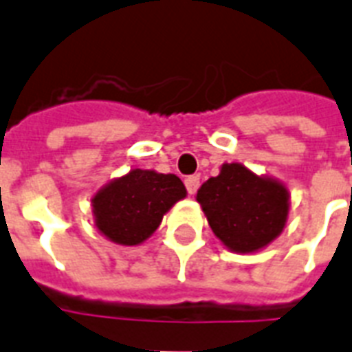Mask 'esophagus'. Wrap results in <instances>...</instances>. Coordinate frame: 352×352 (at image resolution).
Here are the masks:
<instances>
[{
    "instance_id": "esophagus-1",
    "label": "esophagus",
    "mask_w": 352,
    "mask_h": 352,
    "mask_svg": "<svg viewBox=\"0 0 352 352\" xmlns=\"http://www.w3.org/2000/svg\"><path fill=\"white\" fill-rule=\"evenodd\" d=\"M186 190H188V193L190 195H195L197 190H199V186H201V177L199 175H190V177H186Z\"/></svg>"
}]
</instances>
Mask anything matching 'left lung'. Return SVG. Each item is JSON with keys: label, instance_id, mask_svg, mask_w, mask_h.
Masks as SVG:
<instances>
[{"label": "left lung", "instance_id": "1", "mask_svg": "<svg viewBox=\"0 0 352 352\" xmlns=\"http://www.w3.org/2000/svg\"><path fill=\"white\" fill-rule=\"evenodd\" d=\"M211 231L233 253H256L284 231L289 190L275 177L256 175L241 162H224L197 191Z\"/></svg>", "mask_w": 352, "mask_h": 352}]
</instances>
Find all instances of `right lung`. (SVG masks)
<instances>
[{"mask_svg": "<svg viewBox=\"0 0 352 352\" xmlns=\"http://www.w3.org/2000/svg\"><path fill=\"white\" fill-rule=\"evenodd\" d=\"M188 195L173 173L133 168L96 191L94 226L108 241L139 245L161 226L162 217Z\"/></svg>", "mask_w": 352, "mask_h": 352, "instance_id": "1", "label": "right lung"}]
</instances>
